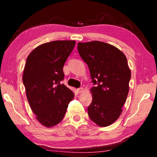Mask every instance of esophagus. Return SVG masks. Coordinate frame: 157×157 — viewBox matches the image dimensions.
<instances>
[{
  "instance_id": "1",
  "label": "esophagus",
  "mask_w": 157,
  "mask_h": 157,
  "mask_svg": "<svg viewBox=\"0 0 157 157\" xmlns=\"http://www.w3.org/2000/svg\"><path fill=\"white\" fill-rule=\"evenodd\" d=\"M77 91H78V92L79 93V94H81V93H82L84 91V89L82 88V87H81V88H79L77 89Z\"/></svg>"
}]
</instances>
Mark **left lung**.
<instances>
[{
  "label": "left lung",
  "mask_w": 157,
  "mask_h": 157,
  "mask_svg": "<svg viewBox=\"0 0 157 157\" xmlns=\"http://www.w3.org/2000/svg\"><path fill=\"white\" fill-rule=\"evenodd\" d=\"M78 50L96 84L90 89L89 118L100 127L110 125L121 116L129 93L131 71L127 58L116 47L102 41L79 42Z\"/></svg>",
  "instance_id": "8db88e82"
}]
</instances>
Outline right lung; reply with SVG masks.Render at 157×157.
Listing matches in <instances>:
<instances>
[{"instance_id": "add662e5", "label": "right lung", "mask_w": 157, "mask_h": 157, "mask_svg": "<svg viewBox=\"0 0 157 157\" xmlns=\"http://www.w3.org/2000/svg\"><path fill=\"white\" fill-rule=\"evenodd\" d=\"M75 41L48 42L35 48L26 60L23 82L31 109L42 125L52 127L62 121L75 94L60 82L64 63Z\"/></svg>"}]
</instances>
